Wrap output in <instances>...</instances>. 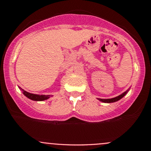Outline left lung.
<instances>
[{"label": "left lung", "instance_id": "1", "mask_svg": "<svg viewBox=\"0 0 151 151\" xmlns=\"http://www.w3.org/2000/svg\"><path fill=\"white\" fill-rule=\"evenodd\" d=\"M127 93V91L122 93V94L120 95V96L116 97V98H111V99H101V98H98V100L102 101V102L104 103H114V102H116V101H119V100H120L122 98H123V97L126 95Z\"/></svg>", "mask_w": 151, "mask_h": 151}]
</instances>
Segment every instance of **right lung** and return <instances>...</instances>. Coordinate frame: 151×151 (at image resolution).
Listing matches in <instances>:
<instances>
[{"label": "right lung", "mask_w": 151, "mask_h": 151, "mask_svg": "<svg viewBox=\"0 0 151 151\" xmlns=\"http://www.w3.org/2000/svg\"><path fill=\"white\" fill-rule=\"evenodd\" d=\"M21 90L23 91V94L25 96L27 97L29 99L32 100V101H45V100L47 99V98H50V96H45V95H35V94H32V93H27V92L24 91L22 89Z\"/></svg>", "instance_id": "1"}]
</instances>
